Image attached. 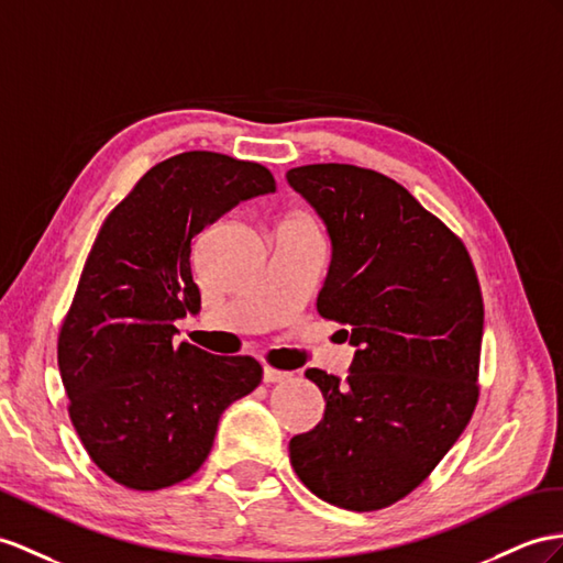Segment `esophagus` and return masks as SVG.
I'll list each match as a JSON object with an SVG mask.
<instances>
[{
    "mask_svg": "<svg viewBox=\"0 0 563 563\" xmlns=\"http://www.w3.org/2000/svg\"><path fill=\"white\" fill-rule=\"evenodd\" d=\"M287 378H290V373H287V371H278V368H271V366L264 368V383H283Z\"/></svg>",
    "mask_w": 563,
    "mask_h": 563,
    "instance_id": "obj_1",
    "label": "esophagus"
}]
</instances>
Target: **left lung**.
I'll return each mask as SVG.
<instances>
[{
  "label": "left lung",
  "instance_id": "left-lung-1",
  "mask_svg": "<svg viewBox=\"0 0 563 563\" xmlns=\"http://www.w3.org/2000/svg\"><path fill=\"white\" fill-rule=\"evenodd\" d=\"M325 223L333 258L316 299L350 325L347 380L309 368L325 399L321 423L290 440L316 497L376 511L419 487L478 401L483 295L471 256L438 216L393 178L350 164L287 170Z\"/></svg>",
  "mask_w": 563,
  "mask_h": 563
}]
</instances>
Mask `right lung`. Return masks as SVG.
Segmentation results:
<instances>
[{"mask_svg": "<svg viewBox=\"0 0 563 563\" xmlns=\"http://www.w3.org/2000/svg\"><path fill=\"white\" fill-rule=\"evenodd\" d=\"M268 192L276 180L262 164L183 152L144 173L99 228L56 354L70 423L119 485L147 493L190 478L221 413L262 383L252 356L176 344L173 321L201 305L192 238Z\"/></svg>", "mask_w": 563, "mask_h": 563, "instance_id": "add662e5", "label": "right lung"}]
</instances>
